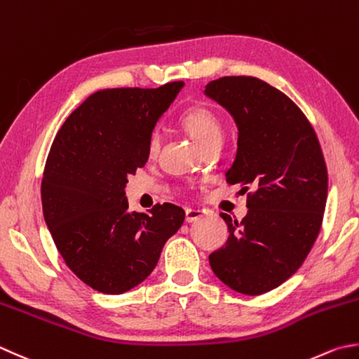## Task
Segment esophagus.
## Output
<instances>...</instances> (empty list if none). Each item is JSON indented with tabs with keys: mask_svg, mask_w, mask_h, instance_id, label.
I'll return each instance as SVG.
<instances>
[{
	"mask_svg": "<svg viewBox=\"0 0 359 359\" xmlns=\"http://www.w3.org/2000/svg\"><path fill=\"white\" fill-rule=\"evenodd\" d=\"M205 217V211L201 209H186V222L192 223Z\"/></svg>",
	"mask_w": 359,
	"mask_h": 359,
	"instance_id": "esophagus-1",
	"label": "esophagus"
}]
</instances>
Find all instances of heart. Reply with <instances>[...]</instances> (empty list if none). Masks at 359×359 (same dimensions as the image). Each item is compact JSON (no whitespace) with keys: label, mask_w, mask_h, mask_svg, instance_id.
I'll list each match as a JSON object with an SVG mask.
<instances>
[{"label":"heart","mask_w":359,"mask_h":359,"mask_svg":"<svg viewBox=\"0 0 359 359\" xmlns=\"http://www.w3.org/2000/svg\"><path fill=\"white\" fill-rule=\"evenodd\" d=\"M181 125L201 147L211 139L220 137V120L208 106H194L181 116ZM161 148V134L153 131L147 142V151L150 156H156Z\"/></svg>","instance_id":"obj_1"}]
</instances>
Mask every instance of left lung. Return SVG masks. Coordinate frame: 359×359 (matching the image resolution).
<instances>
[{"label":"left lung","mask_w":359,"mask_h":359,"mask_svg":"<svg viewBox=\"0 0 359 359\" xmlns=\"http://www.w3.org/2000/svg\"><path fill=\"white\" fill-rule=\"evenodd\" d=\"M205 93L238 125L229 184L247 194L248 214H228L225 247L209 255L217 278L236 292L261 295L300 269L320 233L328 173L313 125L292 100L255 76H223Z\"/></svg>","instance_id":"8db88e82"}]
</instances>
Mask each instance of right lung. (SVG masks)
Returning <instances> with one entry per match:
<instances>
[{
	"label": "right lung",
	"instance_id": "1",
	"mask_svg": "<svg viewBox=\"0 0 359 359\" xmlns=\"http://www.w3.org/2000/svg\"><path fill=\"white\" fill-rule=\"evenodd\" d=\"M182 81L158 89L116 87L87 98L60 126L45 162L43 217L67 267L103 294L136 287L184 222L180 206L128 209V177L148 159L147 142Z\"/></svg>",
	"mask_w": 359,
	"mask_h": 359
}]
</instances>
